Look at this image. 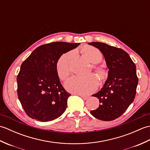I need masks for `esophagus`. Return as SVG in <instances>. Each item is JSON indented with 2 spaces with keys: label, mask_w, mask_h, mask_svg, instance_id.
Here are the masks:
<instances>
[{
  "label": "esophagus",
  "mask_w": 150,
  "mask_h": 150,
  "mask_svg": "<svg viewBox=\"0 0 150 150\" xmlns=\"http://www.w3.org/2000/svg\"><path fill=\"white\" fill-rule=\"evenodd\" d=\"M79 96H80L81 97H82V98H83L84 100H86V99H88V97H87V96H85V95H81V94H78Z\"/></svg>",
  "instance_id": "obj_1"
}]
</instances>
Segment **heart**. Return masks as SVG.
Masks as SVG:
<instances>
[{
    "instance_id": "obj_1",
    "label": "heart",
    "mask_w": 150,
    "mask_h": 150,
    "mask_svg": "<svg viewBox=\"0 0 150 150\" xmlns=\"http://www.w3.org/2000/svg\"><path fill=\"white\" fill-rule=\"evenodd\" d=\"M82 52L87 59L92 63L99 62L103 59L100 51L92 46L86 47ZM73 55L72 52L66 53L60 57L56 64V71L59 77L64 80L68 77L70 73L69 62ZM95 71L100 79L104 77V72L102 69L95 68ZM67 90L73 93L88 95L93 92L98 86V80L96 76L91 74L86 76L74 75L65 82Z\"/></svg>"
}]
</instances>
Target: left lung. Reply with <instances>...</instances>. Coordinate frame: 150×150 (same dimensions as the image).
<instances>
[{
    "label": "left lung",
    "mask_w": 150,
    "mask_h": 150,
    "mask_svg": "<svg viewBox=\"0 0 150 150\" xmlns=\"http://www.w3.org/2000/svg\"><path fill=\"white\" fill-rule=\"evenodd\" d=\"M88 44L100 51L109 69L103 88L92 95L99 99V107L90 113L101 120H115L123 114L135 98L139 81L136 66L122 49L99 42Z\"/></svg>",
    "instance_id": "obj_1"
}]
</instances>
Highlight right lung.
<instances>
[{"instance_id": "1", "label": "right lung", "mask_w": 150, "mask_h": 150, "mask_svg": "<svg viewBox=\"0 0 150 150\" xmlns=\"http://www.w3.org/2000/svg\"><path fill=\"white\" fill-rule=\"evenodd\" d=\"M80 43L57 42L37 47L22 62L17 77L22 108L31 119L47 122L62 115L71 94L60 83L56 64L64 53Z\"/></svg>"}]
</instances>
